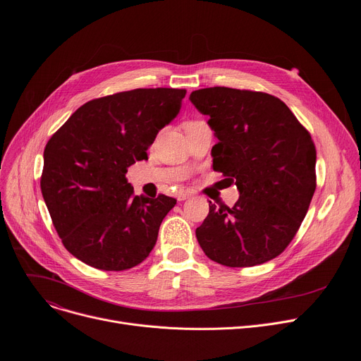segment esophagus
<instances>
[{"instance_id":"34e87169","label":"esophagus","mask_w":361,"mask_h":361,"mask_svg":"<svg viewBox=\"0 0 361 361\" xmlns=\"http://www.w3.org/2000/svg\"><path fill=\"white\" fill-rule=\"evenodd\" d=\"M188 197H190V193H188V192H178L177 193V200L178 202H183V200H185Z\"/></svg>"}]
</instances>
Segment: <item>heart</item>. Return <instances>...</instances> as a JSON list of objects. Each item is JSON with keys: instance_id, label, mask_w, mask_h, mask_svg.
Returning <instances> with one entry per match:
<instances>
[{"instance_id": "obj_1", "label": "heart", "mask_w": 361, "mask_h": 361, "mask_svg": "<svg viewBox=\"0 0 361 361\" xmlns=\"http://www.w3.org/2000/svg\"><path fill=\"white\" fill-rule=\"evenodd\" d=\"M188 124H192V123H188ZM188 124H187V126H188Z\"/></svg>"}]
</instances>
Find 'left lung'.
Returning a JSON list of instances; mask_svg holds the SVG:
<instances>
[{"mask_svg": "<svg viewBox=\"0 0 361 361\" xmlns=\"http://www.w3.org/2000/svg\"><path fill=\"white\" fill-rule=\"evenodd\" d=\"M192 104L215 131L214 169L235 183L233 207L209 202L196 230L202 250L230 268L255 267L286 250L316 190V149L281 99L263 92L206 87Z\"/></svg>", "mask_w": 361, "mask_h": 361, "instance_id": "8db88e82", "label": "left lung"}]
</instances>
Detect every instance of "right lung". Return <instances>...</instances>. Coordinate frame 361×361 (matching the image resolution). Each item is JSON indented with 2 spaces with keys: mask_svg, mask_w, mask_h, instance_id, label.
<instances>
[{
  "mask_svg": "<svg viewBox=\"0 0 361 361\" xmlns=\"http://www.w3.org/2000/svg\"><path fill=\"white\" fill-rule=\"evenodd\" d=\"M184 89H135L86 102L48 140L41 190L64 247L102 271H126L154 249L177 200L133 195L127 168L147 159L180 112Z\"/></svg>",
  "mask_w": 361,
  "mask_h": 361,
  "instance_id": "add662e5",
  "label": "right lung"
}]
</instances>
